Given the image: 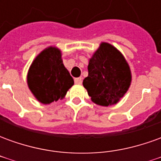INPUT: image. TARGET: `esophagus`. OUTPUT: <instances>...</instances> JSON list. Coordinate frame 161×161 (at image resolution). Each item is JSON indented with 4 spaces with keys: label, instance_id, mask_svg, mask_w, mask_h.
<instances>
[{
    "label": "esophagus",
    "instance_id": "obj_1",
    "mask_svg": "<svg viewBox=\"0 0 161 161\" xmlns=\"http://www.w3.org/2000/svg\"><path fill=\"white\" fill-rule=\"evenodd\" d=\"M74 81H75V84H82V78H81V77H77V78L74 79Z\"/></svg>",
    "mask_w": 161,
    "mask_h": 161
}]
</instances>
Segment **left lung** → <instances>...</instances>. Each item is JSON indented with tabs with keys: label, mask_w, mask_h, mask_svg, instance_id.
<instances>
[{
	"label": "left lung",
	"mask_w": 161,
	"mask_h": 161,
	"mask_svg": "<svg viewBox=\"0 0 161 161\" xmlns=\"http://www.w3.org/2000/svg\"><path fill=\"white\" fill-rule=\"evenodd\" d=\"M88 72L83 85L92 102L101 106L118 103L130 86L131 72L127 61L108 43H102L90 59Z\"/></svg>",
	"instance_id": "left-lung-1"
}]
</instances>
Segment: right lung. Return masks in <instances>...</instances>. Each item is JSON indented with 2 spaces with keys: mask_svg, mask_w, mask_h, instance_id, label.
Wrapping results in <instances>:
<instances>
[{
  "mask_svg": "<svg viewBox=\"0 0 161 161\" xmlns=\"http://www.w3.org/2000/svg\"><path fill=\"white\" fill-rule=\"evenodd\" d=\"M27 84L34 97L44 104L64 97L74 81L64 65L59 50L51 46L37 56L30 66Z\"/></svg>",
  "mask_w": 161,
  "mask_h": 161,
  "instance_id": "obj_1",
  "label": "right lung"
}]
</instances>
